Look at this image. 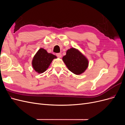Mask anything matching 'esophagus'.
<instances>
[{
    "instance_id": "obj_1",
    "label": "esophagus",
    "mask_w": 125,
    "mask_h": 125,
    "mask_svg": "<svg viewBox=\"0 0 125 125\" xmlns=\"http://www.w3.org/2000/svg\"><path fill=\"white\" fill-rule=\"evenodd\" d=\"M56 56H57L58 58H61L62 57V55L61 53H57V54H56Z\"/></svg>"
}]
</instances>
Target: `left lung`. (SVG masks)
<instances>
[{"instance_id": "obj_1", "label": "left lung", "mask_w": 125, "mask_h": 125, "mask_svg": "<svg viewBox=\"0 0 125 125\" xmlns=\"http://www.w3.org/2000/svg\"><path fill=\"white\" fill-rule=\"evenodd\" d=\"M62 60L67 67L75 74L83 73L88 68L89 60L86 57L77 49L72 47L66 52Z\"/></svg>"}]
</instances>
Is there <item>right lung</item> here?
<instances>
[{"mask_svg":"<svg viewBox=\"0 0 125 125\" xmlns=\"http://www.w3.org/2000/svg\"><path fill=\"white\" fill-rule=\"evenodd\" d=\"M55 58H57L55 55L48 53L45 49L41 48L33 57L32 62L33 68L38 73H42L47 70Z\"/></svg>","mask_w":125,"mask_h":125,"instance_id":"right-lung-1","label":"right lung"}]
</instances>
